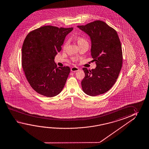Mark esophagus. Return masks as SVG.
<instances>
[{
    "instance_id": "34e87169",
    "label": "esophagus",
    "mask_w": 149,
    "mask_h": 149,
    "mask_svg": "<svg viewBox=\"0 0 149 149\" xmlns=\"http://www.w3.org/2000/svg\"><path fill=\"white\" fill-rule=\"evenodd\" d=\"M79 70V68L76 66H73L71 68V71L73 72H76Z\"/></svg>"
}]
</instances>
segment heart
<instances>
[{
  "label": "heart",
  "mask_w": 149,
  "mask_h": 149,
  "mask_svg": "<svg viewBox=\"0 0 149 149\" xmlns=\"http://www.w3.org/2000/svg\"><path fill=\"white\" fill-rule=\"evenodd\" d=\"M77 42H78L79 45H81L83 44V43H84V42H88L87 39H86L85 37L83 36H78L77 38ZM68 44V40H66L65 42H64L63 47L65 48L67 46Z\"/></svg>",
  "instance_id": "b5f03b06"
}]
</instances>
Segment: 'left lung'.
Returning <instances> with one entry per match:
<instances>
[{
  "label": "left lung",
  "instance_id": "8db88e82",
  "mask_svg": "<svg viewBox=\"0 0 149 149\" xmlns=\"http://www.w3.org/2000/svg\"><path fill=\"white\" fill-rule=\"evenodd\" d=\"M77 27L90 37L91 54L97 66L91 70L83 68L84 92L95 96L107 92L117 80L123 64L122 46L117 33L103 21L97 20Z\"/></svg>",
  "mask_w": 149,
  "mask_h": 149
}]
</instances>
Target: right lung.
Returning <instances> with one entry per match:
<instances>
[{
    "instance_id": "right-lung-1",
    "label": "right lung",
    "mask_w": 149,
    "mask_h": 149,
    "mask_svg": "<svg viewBox=\"0 0 149 149\" xmlns=\"http://www.w3.org/2000/svg\"><path fill=\"white\" fill-rule=\"evenodd\" d=\"M73 29L47 25L29 32L25 38L22 68L29 85L40 95L52 97L64 88L70 68H56L54 59L61 51L66 35Z\"/></svg>"
}]
</instances>
